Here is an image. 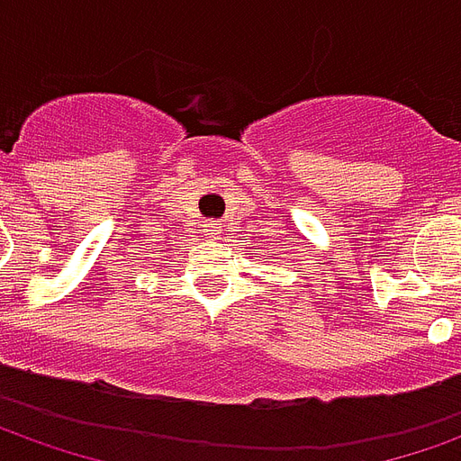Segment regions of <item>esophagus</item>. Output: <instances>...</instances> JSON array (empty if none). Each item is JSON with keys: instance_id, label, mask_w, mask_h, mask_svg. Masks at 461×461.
<instances>
[{"instance_id": "esophagus-1", "label": "esophagus", "mask_w": 461, "mask_h": 461, "mask_svg": "<svg viewBox=\"0 0 461 461\" xmlns=\"http://www.w3.org/2000/svg\"><path fill=\"white\" fill-rule=\"evenodd\" d=\"M204 227H207V231H210V234H214V231H220V227H217V224H214V221H207V224H204Z\"/></svg>"}]
</instances>
